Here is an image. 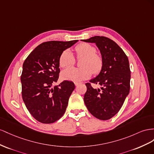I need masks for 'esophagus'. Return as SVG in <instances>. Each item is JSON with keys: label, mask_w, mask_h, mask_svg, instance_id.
Listing matches in <instances>:
<instances>
[{"label": "esophagus", "mask_w": 154, "mask_h": 154, "mask_svg": "<svg viewBox=\"0 0 154 154\" xmlns=\"http://www.w3.org/2000/svg\"><path fill=\"white\" fill-rule=\"evenodd\" d=\"M74 84H75V86H78L80 84V82H74Z\"/></svg>", "instance_id": "34e87169"}]
</instances>
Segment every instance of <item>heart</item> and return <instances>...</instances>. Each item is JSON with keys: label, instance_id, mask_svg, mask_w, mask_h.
Instances as JSON below:
<instances>
[{"label": "heart", "instance_id": "heart-1", "mask_svg": "<svg viewBox=\"0 0 154 154\" xmlns=\"http://www.w3.org/2000/svg\"><path fill=\"white\" fill-rule=\"evenodd\" d=\"M76 58L80 61L81 68H69L61 73L63 79L66 80L79 82L91 77L92 72L99 73L103 66L101 55L97 54L96 48L88 43H81L74 48ZM59 66L63 68H68L75 63V59L68 50L63 51L59 60Z\"/></svg>", "mask_w": 154, "mask_h": 154}]
</instances>
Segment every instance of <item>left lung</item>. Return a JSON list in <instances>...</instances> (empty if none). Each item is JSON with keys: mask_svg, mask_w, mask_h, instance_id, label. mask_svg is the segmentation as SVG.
Returning <instances> with one entry per match:
<instances>
[{"mask_svg": "<svg viewBox=\"0 0 154 154\" xmlns=\"http://www.w3.org/2000/svg\"><path fill=\"white\" fill-rule=\"evenodd\" d=\"M86 42L95 43L103 59V66L95 78L86 83L84 101L88 111L100 120H108L120 110L130 88V69L128 57L116 42L103 36H95ZM91 84L101 89H94Z\"/></svg>", "mask_w": 154, "mask_h": 154, "instance_id": "left-lung-1", "label": "left lung"}]
</instances>
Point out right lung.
Segmentation results:
<instances>
[{"label": "right lung", "instance_id": "right-lung-1", "mask_svg": "<svg viewBox=\"0 0 154 154\" xmlns=\"http://www.w3.org/2000/svg\"><path fill=\"white\" fill-rule=\"evenodd\" d=\"M77 41L42 42L24 60L20 77L22 97L29 112L38 122L53 123L64 115L74 83L64 81L51 86L59 79L61 53Z\"/></svg>", "mask_w": 154, "mask_h": 154}]
</instances>
